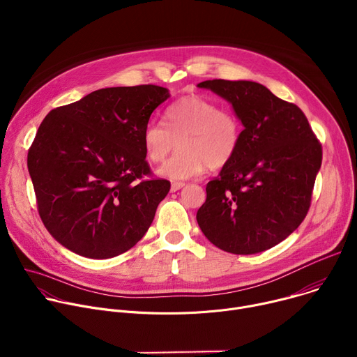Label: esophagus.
<instances>
[{
	"label": "esophagus",
	"mask_w": 357,
	"mask_h": 357,
	"mask_svg": "<svg viewBox=\"0 0 357 357\" xmlns=\"http://www.w3.org/2000/svg\"><path fill=\"white\" fill-rule=\"evenodd\" d=\"M183 186H185L183 182H172V183H171V192H176V190L182 189Z\"/></svg>",
	"instance_id": "obj_1"
}]
</instances>
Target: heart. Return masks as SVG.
<instances>
[{
    "instance_id": "obj_1",
    "label": "heart",
    "mask_w": 357,
    "mask_h": 357,
    "mask_svg": "<svg viewBox=\"0 0 357 357\" xmlns=\"http://www.w3.org/2000/svg\"><path fill=\"white\" fill-rule=\"evenodd\" d=\"M145 158L162 162L178 141V151L158 169L171 181H186L200 175L206 167L223 168L241 141V124L229 110L199 94L176 100L167 110V124L152 120L141 135Z\"/></svg>"
}]
</instances>
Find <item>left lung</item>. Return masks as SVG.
<instances>
[{
  "label": "left lung",
  "mask_w": 357,
  "mask_h": 357,
  "mask_svg": "<svg viewBox=\"0 0 357 357\" xmlns=\"http://www.w3.org/2000/svg\"><path fill=\"white\" fill-rule=\"evenodd\" d=\"M241 121L234 158L206 185L196 220L206 238L231 254H256L285 240L311 206L322 146L302 110L250 80H205Z\"/></svg>",
  "instance_id": "obj_1"
}]
</instances>
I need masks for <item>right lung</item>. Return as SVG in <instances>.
<instances>
[{
  "label": "right lung",
  "instance_id": "add662e5",
  "mask_svg": "<svg viewBox=\"0 0 357 357\" xmlns=\"http://www.w3.org/2000/svg\"><path fill=\"white\" fill-rule=\"evenodd\" d=\"M168 97L154 84L107 87L43 119L28 171L39 216L63 247L101 260L144 237L171 183L149 178L141 135Z\"/></svg>",
  "mask_w": 357,
  "mask_h": 357
}]
</instances>
